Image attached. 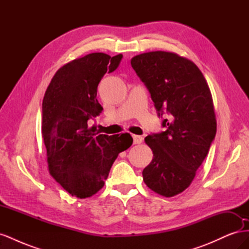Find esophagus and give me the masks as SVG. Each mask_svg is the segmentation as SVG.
Returning a JSON list of instances; mask_svg holds the SVG:
<instances>
[{
    "mask_svg": "<svg viewBox=\"0 0 249 249\" xmlns=\"http://www.w3.org/2000/svg\"><path fill=\"white\" fill-rule=\"evenodd\" d=\"M143 140L142 136H139V135H133V142L134 144H139Z\"/></svg>",
    "mask_w": 249,
    "mask_h": 249,
    "instance_id": "esophagus-1",
    "label": "esophagus"
}]
</instances>
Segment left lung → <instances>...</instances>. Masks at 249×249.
I'll use <instances>...</instances> for the list:
<instances>
[{"instance_id":"1","label":"left lung","mask_w":249,"mask_h":249,"mask_svg":"<svg viewBox=\"0 0 249 249\" xmlns=\"http://www.w3.org/2000/svg\"><path fill=\"white\" fill-rule=\"evenodd\" d=\"M131 65L164 127L145 138L154 159L143 169V180L156 193L175 196L189 187L215 139L212 95L198 67L173 53H144Z\"/></svg>"}]
</instances>
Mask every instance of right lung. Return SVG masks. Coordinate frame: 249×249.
Segmentation results:
<instances>
[{"instance_id": "1", "label": "right lung", "mask_w": 249, "mask_h": 249, "mask_svg": "<svg viewBox=\"0 0 249 249\" xmlns=\"http://www.w3.org/2000/svg\"><path fill=\"white\" fill-rule=\"evenodd\" d=\"M123 55L92 53L62 66L42 101V137L51 175L72 196L86 198L102 189L130 134L103 135L89 127L103 107L96 99L104 74L114 71Z\"/></svg>"}]
</instances>
